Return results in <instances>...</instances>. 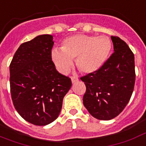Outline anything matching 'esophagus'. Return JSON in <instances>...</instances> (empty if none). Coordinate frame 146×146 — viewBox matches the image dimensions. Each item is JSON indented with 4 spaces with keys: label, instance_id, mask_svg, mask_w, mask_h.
<instances>
[{
    "label": "esophagus",
    "instance_id": "esophagus-1",
    "mask_svg": "<svg viewBox=\"0 0 146 146\" xmlns=\"http://www.w3.org/2000/svg\"><path fill=\"white\" fill-rule=\"evenodd\" d=\"M71 80H72V83H73H73H76V81H78V78L75 76H71Z\"/></svg>",
    "mask_w": 146,
    "mask_h": 146
}]
</instances>
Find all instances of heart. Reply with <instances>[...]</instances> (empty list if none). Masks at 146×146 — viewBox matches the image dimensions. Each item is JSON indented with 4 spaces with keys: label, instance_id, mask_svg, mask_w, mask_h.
<instances>
[{
    "label": "heart",
    "instance_id": "heart-1",
    "mask_svg": "<svg viewBox=\"0 0 146 146\" xmlns=\"http://www.w3.org/2000/svg\"><path fill=\"white\" fill-rule=\"evenodd\" d=\"M61 49L52 52V59L60 73H66L76 59V66L83 73H94L106 62L111 50L107 36L74 35L62 42Z\"/></svg>",
    "mask_w": 146,
    "mask_h": 146
}]
</instances>
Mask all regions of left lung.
I'll use <instances>...</instances> for the list:
<instances>
[{
	"label": "left lung",
	"instance_id": "obj_1",
	"mask_svg": "<svg viewBox=\"0 0 146 146\" xmlns=\"http://www.w3.org/2000/svg\"><path fill=\"white\" fill-rule=\"evenodd\" d=\"M114 52L97 71L80 77L86 85L84 105L93 117L111 120L125 109L135 82V57L117 36H111Z\"/></svg>",
	"mask_w": 146,
	"mask_h": 146
}]
</instances>
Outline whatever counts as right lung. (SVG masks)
<instances>
[{
  "mask_svg": "<svg viewBox=\"0 0 146 146\" xmlns=\"http://www.w3.org/2000/svg\"><path fill=\"white\" fill-rule=\"evenodd\" d=\"M53 37L42 35L19 46L10 64V90L15 108L32 125L43 126L59 116L72 86L52 60Z\"/></svg>",
  "mask_w": 146,
  "mask_h": 146,
  "instance_id": "right-lung-1",
  "label": "right lung"
}]
</instances>
